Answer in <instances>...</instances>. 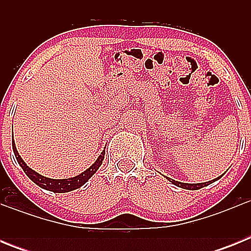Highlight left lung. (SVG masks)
<instances>
[{"mask_svg":"<svg viewBox=\"0 0 251 251\" xmlns=\"http://www.w3.org/2000/svg\"><path fill=\"white\" fill-rule=\"evenodd\" d=\"M220 178V177H219ZM214 181V179H212ZM212 181H208V182H202V183H183V182H178V181H175V179H171V182L174 183V185L178 186V187L186 188V190H199V188H202L205 186H207L208 183H211Z\"/></svg>","mask_w":251,"mask_h":251,"instance_id":"obj_1","label":"left lung"}]
</instances>
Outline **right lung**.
Masks as SVG:
<instances>
[{"instance_id":"right-lung-1","label":"right lung","mask_w":251,"mask_h":251,"mask_svg":"<svg viewBox=\"0 0 251 251\" xmlns=\"http://www.w3.org/2000/svg\"><path fill=\"white\" fill-rule=\"evenodd\" d=\"M12 148H13V153H15V157H16L17 162H19V165L21 166L24 172L27 175V177L32 181V182H35L41 188H45V190H49V191H52V192H59V194L76 190V188L83 186L85 182H88V179H89L90 177H92L97 171H98V168L100 167V165L103 163L104 154H105L103 151L100 156L98 157V159L95 161V163H93L92 167L88 168V170H86L85 172H83L81 175H77V176L73 177V178L54 179V178H48V177L41 176V175H39L37 172L31 170L30 167H27L25 162L22 161V158L20 157L15 143H12Z\"/></svg>"}]
</instances>
